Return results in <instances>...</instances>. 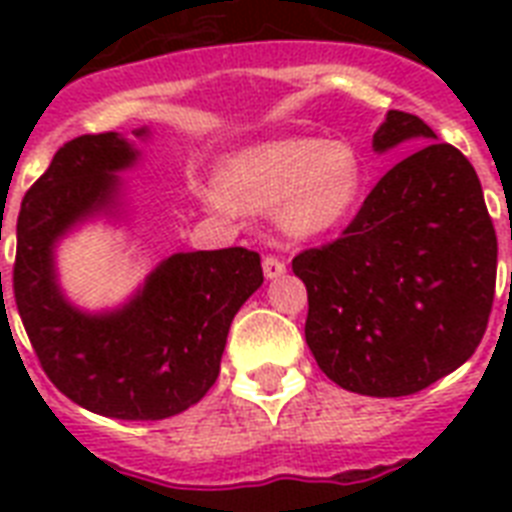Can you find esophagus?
<instances>
[{
	"label": "esophagus",
	"mask_w": 512,
	"mask_h": 512,
	"mask_svg": "<svg viewBox=\"0 0 512 512\" xmlns=\"http://www.w3.org/2000/svg\"><path fill=\"white\" fill-rule=\"evenodd\" d=\"M263 273H265V279H279V276H284V273H287V263H284V260L276 255H265L263 257Z\"/></svg>",
	"instance_id": "esophagus-1"
}]
</instances>
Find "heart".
Listing matches in <instances>:
<instances>
[{"instance_id": "1", "label": "heart", "mask_w": 512, "mask_h": 512, "mask_svg": "<svg viewBox=\"0 0 512 512\" xmlns=\"http://www.w3.org/2000/svg\"><path fill=\"white\" fill-rule=\"evenodd\" d=\"M364 185L361 159L348 143L281 138L231 156L220 170V191L231 204L265 209L279 204L289 236H319L342 223ZM212 204H223L209 196Z\"/></svg>"}]
</instances>
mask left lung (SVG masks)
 <instances>
[{"label": "left lung", "mask_w": 512, "mask_h": 512, "mask_svg": "<svg viewBox=\"0 0 512 512\" xmlns=\"http://www.w3.org/2000/svg\"><path fill=\"white\" fill-rule=\"evenodd\" d=\"M428 140L388 170L340 239L305 249V342L340 388L412 396L454 372L484 337L497 233L473 164L420 116L388 111L374 151Z\"/></svg>", "instance_id": "8db88e82"}]
</instances>
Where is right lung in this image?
Masks as SVG:
<instances>
[{
    "mask_svg": "<svg viewBox=\"0 0 512 512\" xmlns=\"http://www.w3.org/2000/svg\"><path fill=\"white\" fill-rule=\"evenodd\" d=\"M135 159L138 151L116 132L58 148L20 204L12 295L44 374L63 396L116 420H164L215 385L231 321L263 284V265L244 247L185 252L167 257L119 311L90 316L68 305L52 247L71 225L114 204L116 172Z\"/></svg>",
    "mask_w": 512,
    "mask_h": 512,
    "instance_id": "add662e5",
    "label": "right lung"
}]
</instances>
